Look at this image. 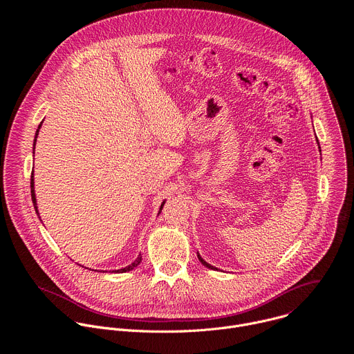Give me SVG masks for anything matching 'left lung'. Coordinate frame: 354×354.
I'll return each instance as SVG.
<instances>
[{
    "label": "left lung",
    "mask_w": 354,
    "mask_h": 354,
    "mask_svg": "<svg viewBox=\"0 0 354 354\" xmlns=\"http://www.w3.org/2000/svg\"><path fill=\"white\" fill-rule=\"evenodd\" d=\"M318 144H319V142H318ZM197 258H198V261L201 262V265H205V266H206V268H209V269H216V270H217V268H214V266L209 265V263H207V262H206L203 258H201V257L198 255V252H197Z\"/></svg>",
    "instance_id": "8db88e82"
}]
</instances>
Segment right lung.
<instances>
[{"instance_id":"obj_1","label":"right lung","mask_w":354,"mask_h":354,"mask_svg":"<svg viewBox=\"0 0 354 354\" xmlns=\"http://www.w3.org/2000/svg\"><path fill=\"white\" fill-rule=\"evenodd\" d=\"M40 127H41V123L39 124V127H37V130H36V134H35V140H33V154H35L36 138H37V136H39V130H40ZM30 194H32V201H33V206H35V212H36V214L39 216L37 201H36V194H35V176H33V174H32V176H30ZM164 205H165V201H162V203H161V207H160L158 214L161 213V210H162ZM39 218H40V216H39ZM140 262H141V255H138V257H137V259H136L131 265H129V266H126V268H123V269H119V270H113V273H124V272H130V270H133L134 268H137V266L140 265Z\"/></svg>"}]
</instances>
